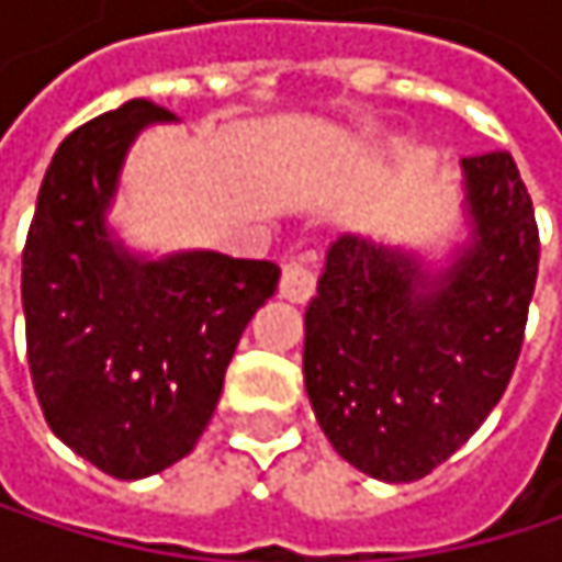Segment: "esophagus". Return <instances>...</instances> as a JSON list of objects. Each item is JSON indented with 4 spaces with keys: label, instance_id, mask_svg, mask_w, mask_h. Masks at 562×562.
<instances>
[{
    "label": "esophagus",
    "instance_id": "obj_1",
    "mask_svg": "<svg viewBox=\"0 0 562 562\" xmlns=\"http://www.w3.org/2000/svg\"><path fill=\"white\" fill-rule=\"evenodd\" d=\"M315 292V270L302 260H289L282 267L280 277V295L289 302H308Z\"/></svg>",
    "mask_w": 562,
    "mask_h": 562
}]
</instances>
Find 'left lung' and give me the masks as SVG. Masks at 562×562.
I'll return each instance as SVG.
<instances>
[{"label": "left lung", "instance_id": "left-lung-1", "mask_svg": "<svg viewBox=\"0 0 562 562\" xmlns=\"http://www.w3.org/2000/svg\"><path fill=\"white\" fill-rule=\"evenodd\" d=\"M475 244L429 280L400 250L341 237L305 308V391L335 452L416 482L485 423L514 374L540 234L510 153L465 156Z\"/></svg>", "mask_w": 562, "mask_h": 562}]
</instances>
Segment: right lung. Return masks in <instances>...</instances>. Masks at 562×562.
I'll return each mask as SVG.
<instances>
[{"label":"right lung","mask_w":562,"mask_h":562,"mask_svg":"<svg viewBox=\"0 0 562 562\" xmlns=\"http://www.w3.org/2000/svg\"><path fill=\"white\" fill-rule=\"evenodd\" d=\"M175 120L130 100L77 126L45 171L22 250L32 384L60 442L113 479H146L201 439L224 371L280 267L201 250L133 260L103 224L136 133Z\"/></svg>","instance_id":"add662e5"}]
</instances>
